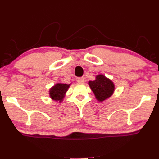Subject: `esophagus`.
<instances>
[{
    "label": "esophagus",
    "instance_id": "1",
    "mask_svg": "<svg viewBox=\"0 0 159 159\" xmlns=\"http://www.w3.org/2000/svg\"><path fill=\"white\" fill-rule=\"evenodd\" d=\"M76 81H77L78 83H84V81H85L84 77H79V78H77V79H76Z\"/></svg>",
    "mask_w": 159,
    "mask_h": 159
}]
</instances>
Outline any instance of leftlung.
Here are the masks:
<instances>
[{
  "label": "left lung",
  "instance_id": "obj_1",
  "mask_svg": "<svg viewBox=\"0 0 159 159\" xmlns=\"http://www.w3.org/2000/svg\"><path fill=\"white\" fill-rule=\"evenodd\" d=\"M88 84L96 99L99 102L108 99L113 94L115 90V85L112 80L102 74L97 76L96 80L89 81Z\"/></svg>",
  "mask_w": 159,
  "mask_h": 159
}]
</instances>
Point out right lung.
I'll return each mask as SVG.
<instances>
[{"label":"right lung","mask_w":159,"mask_h":159,"mask_svg":"<svg viewBox=\"0 0 159 159\" xmlns=\"http://www.w3.org/2000/svg\"><path fill=\"white\" fill-rule=\"evenodd\" d=\"M70 85L63 84V83H57L49 90V94L52 99L55 101H59L61 102L65 97L66 92L70 88Z\"/></svg>","instance_id":"right-lung-1"}]
</instances>
